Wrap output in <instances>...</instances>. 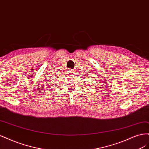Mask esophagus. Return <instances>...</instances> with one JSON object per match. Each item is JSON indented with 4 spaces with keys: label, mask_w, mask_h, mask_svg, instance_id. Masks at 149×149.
<instances>
[{
    "label": "esophagus",
    "mask_w": 149,
    "mask_h": 149,
    "mask_svg": "<svg viewBox=\"0 0 149 149\" xmlns=\"http://www.w3.org/2000/svg\"><path fill=\"white\" fill-rule=\"evenodd\" d=\"M68 73H71H71H74V71H73V70H68Z\"/></svg>",
    "instance_id": "1"
}]
</instances>
